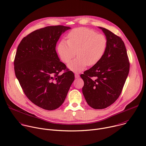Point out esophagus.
<instances>
[{"mask_svg": "<svg viewBox=\"0 0 146 146\" xmlns=\"http://www.w3.org/2000/svg\"><path fill=\"white\" fill-rule=\"evenodd\" d=\"M74 76H75V78H79V77H80V75H79V74H78V73H75Z\"/></svg>", "mask_w": 146, "mask_h": 146, "instance_id": "obj_1", "label": "esophagus"}]
</instances>
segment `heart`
<instances>
[{"instance_id": "b5f03b06", "label": "heart", "mask_w": 146, "mask_h": 146, "mask_svg": "<svg viewBox=\"0 0 146 146\" xmlns=\"http://www.w3.org/2000/svg\"><path fill=\"white\" fill-rule=\"evenodd\" d=\"M68 41H60L57 50L60 58L65 64L69 63L77 51L78 56L68 65L69 69L74 73L84 70L87 65L98 64L107 48L106 37L87 28L73 29L68 33Z\"/></svg>"}]
</instances>
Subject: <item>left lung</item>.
<instances>
[{"label":"left lung","mask_w":146,"mask_h":146,"mask_svg":"<svg viewBox=\"0 0 146 146\" xmlns=\"http://www.w3.org/2000/svg\"><path fill=\"white\" fill-rule=\"evenodd\" d=\"M99 28L108 40L106 52L98 64L80 75L84 82L82 94L88 105L95 109H105L118 98L129 71L122 40L109 30Z\"/></svg>","instance_id":"obj_1"}]
</instances>
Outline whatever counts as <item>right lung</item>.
I'll return each mask as SVG.
<instances>
[{"mask_svg": "<svg viewBox=\"0 0 146 146\" xmlns=\"http://www.w3.org/2000/svg\"><path fill=\"white\" fill-rule=\"evenodd\" d=\"M70 29L57 25L37 29L24 37L17 50L16 77L27 98L45 110L62 105L74 80V73L60 61L55 50L62 34Z\"/></svg>", "mask_w": 146, "mask_h": 146, "instance_id": "add662e5", "label": "right lung"}]
</instances>
